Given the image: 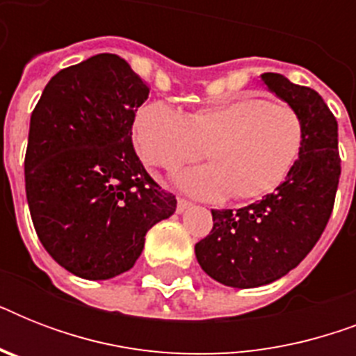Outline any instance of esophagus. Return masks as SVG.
Here are the masks:
<instances>
[{"label": "esophagus", "instance_id": "34e87169", "mask_svg": "<svg viewBox=\"0 0 356 356\" xmlns=\"http://www.w3.org/2000/svg\"><path fill=\"white\" fill-rule=\"evenodd\" d=\"M192 207V203L186 200H183V197H179L177 200V214H183V212H186Z\"/></svg>", "mask_w": 356, "mask_h": 356}]
</instances>
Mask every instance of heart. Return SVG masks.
<instances>
[{
	"mask_svg": "<svg viewBox=\"0 0 356 356\" xmlns=\"http://www.w3.org/2000/svg\"><path fill=\"white\" fill-rule=\"evenodd\" d=\"M134 145L149 166L175 170L207 155L211 164L179 173L175 183L203 200H259L275 192L298 164L305 127L288 103L233 97L192 114L147 103L134 120Z\"/></svg>",
	"mask_w": 356,
	"mask_h": 356,
	"instance_id": "heart-1",
	"label": "heart"
}]
</instances>
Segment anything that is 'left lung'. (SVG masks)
Masks as SVG:
<instances>
[{
    "mask_svg": "<svg viewBox=\"0 0 356 356\" xmlns=\"http://www.w3.org/2000/svg\"><path fill=\"white\" fill-rule=\"evenodd\" d=\"M266 88L303 120V151L288 179L238 211H212V231L195 243L207 275L225 286L257 288L293 270L320 240L331 218L338 179V123L309 86L281 74H262Z\"/></svg>",
    "mask_w": 356,
    "mask_h": 356,
    "instance_id": "obj_1",
    "label": "left lung"
}]
</instances>
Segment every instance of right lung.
I'll return each instance as SVG.
<instances>
[{"label": "right lung", "mask_w": 356, "mask_h": 356, "mask_svg": "<svg viewBox=\"0 0 356 356\" xmlns=\"http://www.w3.org/2000/svg\"><path fill=\"white\" fill-rule=\"evenodd\" d=\"M147 96L122 57L99 53L53 75L31 114V220L51 259L81 279L131 270L145 233L177 207L134 153V114Z\"/></svg>", "instance_id": "right-lung-1"}]
</instances>
